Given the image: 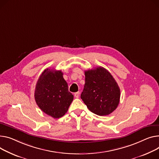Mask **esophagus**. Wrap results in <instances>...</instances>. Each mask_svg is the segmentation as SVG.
I'll use <instances>...</instances> for the list:
<instances>
[{
	"label": "esophagus",
	"instance_id": "esophagus-1",
	"mask_svg": "<svg viewBox=\"0 0 159 159\" xmlns=\"http://www.w3.org/2000/svg\"><path fill=\"white\" fill-rule=\"evenodd\" d=\"M79 94H80L79 92H76V93H74V96H75V97L76 98H78L79 97Z\"/></svg>",
	"mask_w": 159,
	"mask_h": 159
}]
</instances>
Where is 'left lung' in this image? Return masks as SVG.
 <instances>
[{"instance_id":"obj_1","label":"left lung","mask_w":159,"mask_h":159,"mask_svg":"<svg viewBox=\"0 0 159 159\" xmlns=\"http://www.w3.org/2000/svg\"><path fill=\"white\" fill-rule=\"evenodd\" d=\"M80 98L90 111L107 116L117 108L120 89L110 72L97 67L85 71V84Z\"/></svg>"}]
</instances>
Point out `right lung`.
Listing matches in <instances>:
<instances>
[{
  "label": "right lung",
  "mask_w": 159,
  "mask_h": 159,
  "mask_svg": "<svg viewBox=\"0 0 159 159\" xmlns=\"http://www.w3.org/2000/svg\"><path fill=\"white\" fill-rule=\"evenodd\" d=\"M61 70L47 68L39 76L34 91L35 101L40 109L54 118L67 112L73 95Z\"/></svg>",
  "instance_id": "obj_1"
}]
</instances>
